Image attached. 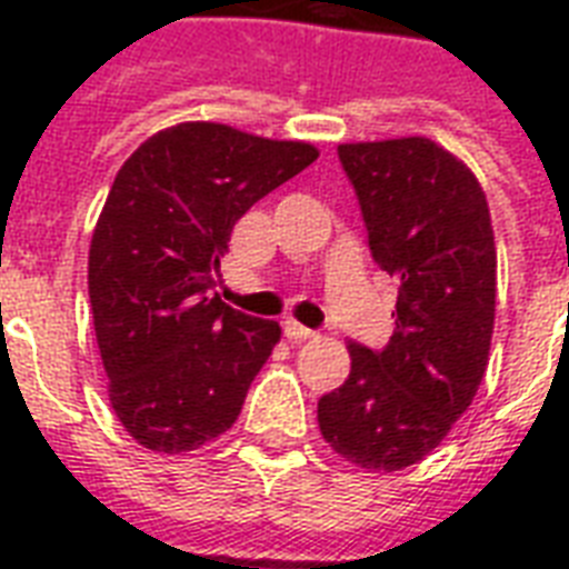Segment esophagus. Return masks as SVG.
<instances>
[{
  "label": "esophagus",
  "instance_id": "esophagus-1",
  "mask_svg": "<svg viewBox=\"0 0 569 569\" xmlns=\"http://www.w3.org/2000/svg\"><path fill=\"white\" fill-rule=\"evenodd\" d=\"M283 333H286V339H292V342H307V339H316V330L303 328V325H298V321H286Z\"/></svg>",
  "mask_w": 569,
  "mask_h": 569
}]
</instances>
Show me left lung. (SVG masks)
Wrapping results in <instances>:
<instances>
[{
	"mask_svg": "<svg viewBox=\"0 0 569 569\" xmlns=\"http://www.w3.org/2000/svg\"><path fill=\"white\" fill-rule=\"evenodd\" d=\"M372 257L398 277L396 330L380 351L348 342L351 375L319 401L321 437L369 472L431 455L487 372L496 241L476 173L431 138L339 144Z\"/></svg>",
	"mask_w": 569,
	"mask_h": 569,
	"instance_id": "obj_1",
	"label": "left lung"
}]
</instances>
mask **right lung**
<instances>
[{
	"label": "right lung",
	"mask_w": 569,
	"mask_h": 569,
	"mask_svg": "<svg viewBox=\"0 0 569 569\" xmlns=\"http://www.w3.org/2000/svg\"><path fill=\"white\" fill-rule=\"evenodd\" d=\"M316 159L307 141L189 120L118 171L91 236L88 295L109 401L138 446L182 455L239 419L280 325L232 310L212 286L236 221Z\"/></svg>",
	"instance_id": "right-lung-1"
}]
</instances>
